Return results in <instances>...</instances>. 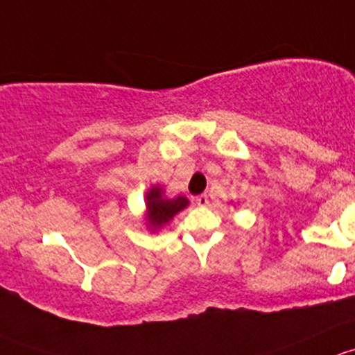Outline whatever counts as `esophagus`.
<instances>
[{
    "mask_svg": "<svg viewBox=\"0 0 355 355\" xmlns=\"http://www.w3.org/2000/svg\"><path fill=\"white\" fill-rule=\"evenodd\" d=\"M195 200H196V203L200 205V207H207V205H208V196L205 195V193H203V195H198V196H196Z\"/></svg>",
    "mask_w": 355,
    "mask_h": 355,
    "instance_id": "34e87169",
    "label": "esophagus"
}]
</instances>
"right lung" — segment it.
Segmentation results:
<instances>
[{
    "label": "right lung",
    "instance_id": "obj_1",
    "mask_svg": "<svg viewBox=\"0 0 355 355\" xmlns=\"http://www.w3.org/2000/svg\"><path fill=\"white\" fill-rule=\"evenodd\" d=\"M189 205V200L186 196L179 195L176 198L166 196L162 186L155 184L145 193V214L144 224L150 232H159L160 229L166 227L171 220L184 210Z\"/></svg>",
    "mask_w": 355,
    "mask_h": 355
}]
</instances>
